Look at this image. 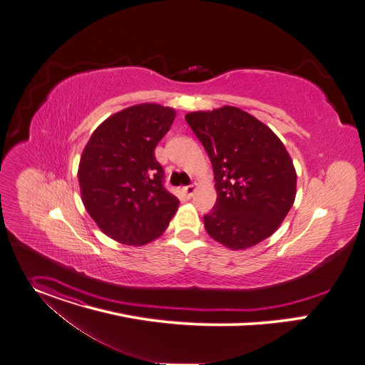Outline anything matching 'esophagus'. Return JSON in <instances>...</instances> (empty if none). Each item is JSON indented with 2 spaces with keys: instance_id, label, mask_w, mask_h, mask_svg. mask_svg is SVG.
I'll return each instance as SVG.
<instances>
[{
  "instance_id": "1",
  "label": "esophagus",
  "mask_w": 365,
  "mask_h": 365,
  "mask_svg": "<svg viewBox=\"0 0 365 365\" xmlns=\"http://www.w3.org/2000/svg\"><path fill=\"white\" fill-rule=\"evenodd\" d=\"M195 190H196V187H195L193 185H189V186H185V187H183V192H185L186 196H193Z\"/></svg>"
}]
</instances>
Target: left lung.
<instances>
[{
	"label": "left lung",
	"instance_id": "obj_1",
	"mask_svg": "<svg viewBox=\"0 0 365 365\" xmlns=\"http://www.w3.org/2000/svg\"><path fill=\"white\" fill-rule=\"evenodd\" d=\"M186 122L207 150L217 202L204 217L207 233L231 250H245L272 236L297 193L292 160L275 132L235 106L196 110Z\"/></svg>",
	"mask_w": 365,
	"mask_h": 365
}]
</instances>
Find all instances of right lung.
I'll list each match as a JSON object with an SVG mask.
<instances>
[{
    "label": "right lung",
    "instance_id": "add662e5",
    "mask_svg": "<svg viewBox=\"0 0 365 365\" xmlns=\"http://www.w3.org/2000/svg\"><path fill=\"white\" fill-rule=\"evenodd\" d=\"M176 110L157 103L122 109L98 125L80 164L81 201L106 236L128 246L158 239L179 200L163 186L154 150L168 134Z\"/></svg>",
    "mask_w": 365,
    "mask_h": 365
}]
</instances>
